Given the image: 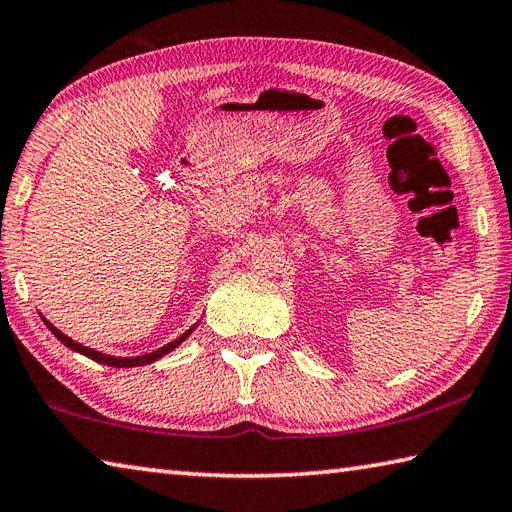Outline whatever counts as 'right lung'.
<instances>
[{
  "mask_svg": "<svg viewBox=\"0 0 512 512\" xmlns=\"http://www.w3.org/2000/svg\"><path fill=\"white\" fill-rule=\"evenodd\" d=\"M40 318L45 320V325L49 327V332L54 334L60 343L67 345L69 350L79 352V354H83V357H88V359L97 361V363H103V366H112V368H133V366H144V363H153V361H158L160 357H164V354H169L171 350H176L178 345L183 343L185 339H189V334H192L194 329L198 327V323H201V320H198V323L189 327L185 334H180L176 341H171V343H167V345H162L160 350H153V352H149V354H140V357H112V354H103V352H99V350H92V348H88V345H81V343L72 341V339H69L67 334H63V332H60V329H56L54 325H51L45 316H40Z\"/></svg>",
  "mask_w": 512,
  "mask_h": 512,
  "instance_id": "add662e5",
  "label": "right lung"
}]
</instances>
